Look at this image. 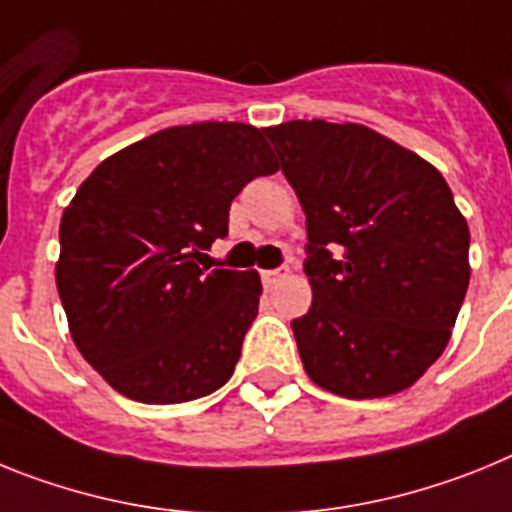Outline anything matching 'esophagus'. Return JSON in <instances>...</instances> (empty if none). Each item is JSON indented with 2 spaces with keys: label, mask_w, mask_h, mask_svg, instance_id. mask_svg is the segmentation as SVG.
Returning <instances> with one entry per match:
<instances>
[{
  "label": "esophagus",
  "mask_w": 512,
  "mask_h": 512,
  "mask_svg": "<svg viewBox=\"0 0 512 512\" xmlns=\"http://www.w3.org/2000/svg\"><path fill=\"white\" fill-rule=\"evenodd\" d=\"M260 278H262V286H265V288H273L275 283H281L283 278H286V270H283V268H275V270H262V273H260Z\"/></svg>",
  "instance_id": "obj_1"
}]
</instances>
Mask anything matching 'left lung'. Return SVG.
<instances>
[{
  "label": "left lung",
  "instance_id": "8db88e82",
  "mask_svg": "<svg viewBox=\"0 0 512 512\" xmlns=\"http://www.w3.org/2000/svg\"><path fill=\"white\" fill-rule=\"evenodd\" d=\"M306 213L311 306L293 319L309 379L337 397L415 384L469 288V226L433 164L358 123L265 128Z\"/></svg>",
  "mask_w": 512,
  "mask_h": 512
}]
</instances>
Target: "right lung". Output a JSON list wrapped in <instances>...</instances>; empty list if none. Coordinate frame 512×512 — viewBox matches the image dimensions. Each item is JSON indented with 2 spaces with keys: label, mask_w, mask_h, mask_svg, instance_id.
Returning <instances> with one entry per match:
<instances>
[{
  "label": "right lung",
  "mask_w": 512,
  "mask_h": 512,
  "mask_svg": "<svg viewBox=\"0 0 512 512\" xmlns=\"http://www.w3.org/2000/svg\"><path fill=\"white\" fill-rule=\"evenodd\" d=\"M278 172L262 131L193 123L95 167L61 216L56 286L84 361L123 397L180 404L231 379L257 317V270H208L231 201Z\"/></svg>",
  "instance_id": "obj_1"
}]
</instances>
